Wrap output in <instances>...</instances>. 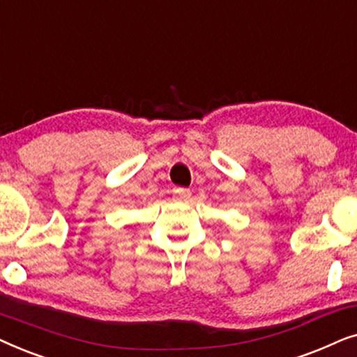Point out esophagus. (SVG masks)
<instances>
[{
  "label": "esophagus",
  "instance_id": "1",
  "mask_svg": "<svg viewBox=\"0 0 357 357\" xmlns=\"http://www.w3.org/2000/svg\"><path fill=\"white\" fill-rule=\"evenodd\" d=\"M190 195H192V192H190L188 188H183V187L174 188V197L180 199V202H185V199H188Z\"/></svg>",
  "mask_w": 357,
  "mask_h": 357
}]
</instances>
